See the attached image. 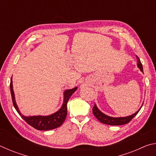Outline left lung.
Wrapping results in <instances>:
<instances>
[{"label": "left lung", "instance_id": "1", "mask_svg": "<svg viewBox=\"0 0 156 156\" xmlns=\"http://www.w3.org/2000/svg\"><path fill=\"white\" fill-rule=\"evenodd\" d=\"M136 58H137V62H138L137 63L138 67L140 69V70L143 73V67H142V65L140 62V60L139 58L137 56H136ZM142 105H143V103H142L141 107L140 108V109L137 111L136 113H134L133 114H132L131 115L126 116V117L115 118V117H111V116L105 115V113H103L102 112H100V111L98 109V108L97 107L96 104L94 105V107H93V113L95 115V117H96L100 122L105 124V125H122L130 122V121L133 119V118L135 117L137 114H138V113L139 112V111L140 110Z\"/></svg>", "mask_w": 156, "mask_h": 156}]
</instances>
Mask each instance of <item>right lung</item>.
I'll return each mask as SVG.
<instances>
[{"label": "right lung", "instance_id": "add662e5", "mask_svg": "<svg viewBox=\"0 0 156 156\" xmlns=\"http://www.w3.org/2000/svg\"><path fill=\"white\" fill-rule=\"evenodd\" d=\"M78 87H76L67 89L64 92V99H63V103L62 107L60 108L58 111L55 112L53 114L49 115H33V116H25L23 115L18 109V107L16 105L15 100V96L14 89H13V84H12V78H11L10 82V91H11L12 98L14 107L17 111V112L21 115V117L26 122L29 124L32 127L35 128L37 130L41 131H48L51 129L59 127L64 122L66 117H67V102L69 100V98L77 90Z\"/></svg>", "mask_w": 156, "mask_h": 156}]
</instances>
